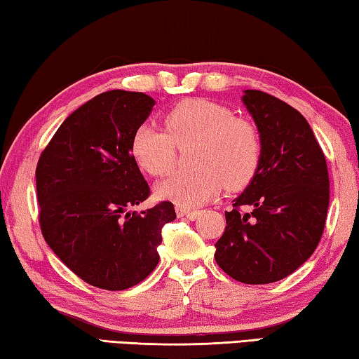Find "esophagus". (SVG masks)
Returning <instances> with one entry per match:
<instances>
[{"mask_svg":"<svg viewBox=\"0 0 359 359\" xmlns=\"http://www.w3.org/2000/svg\"><path fill=\"white\" fill-rule=\"evenodd\" d=\"M177 215L180 219H189V220H195L200 215V211L197 209H186V208H181L177 206Z\"/></svg>","mask_w":359,"mask_h":359,"instance_id":"34e87169","label":"esophagus"}]
</instances>
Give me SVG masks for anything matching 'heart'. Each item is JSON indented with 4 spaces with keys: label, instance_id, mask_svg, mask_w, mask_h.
<instances>
[{
    "label": "heart",
    "instance_id": "1",
    "mask_svg": "<svg viewBox=\"0 0 359 359\" xmlns=\"http://www.w3.org/2000/svg\"><path fill=\"white\" fill-rule=\"evenodd\" d=\"M165 130L142 125L133 134L131 153L140 168L153 177L172 170L177 145L197 142L192 162L197 168L168 175L156 186L158 197L181 208H197L217 195L253 180L261 159L258 133L247 120L234 117L226 106L205 98L175 104L165 116Z\"/></svg>",
    "mask_w": 359,
    "mask_h": 359
}]
</instances>
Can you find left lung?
I'll use <instances>...</instances> for the list:
<instances>
[{
  "label": "left lung",
  "mask_w": 359,
  "mask_h": 359,
  "mask_svg": "<svg viewBox=\"0 0 359 359\" xmlns=\"http://www.w3.org/2000/svg\"><path fill=\"white\" fill-rule=\"evenodd\" d=\"M242 103L258 128L261 159L225 212L214 258L236 281L269 285L314 253L330 205L328 168L306 118L292 106L261 90H243ZM243 204L252 212L242 215Z\"/></svg>",
  "instance_id": "8db88e82"
}]
</instances>
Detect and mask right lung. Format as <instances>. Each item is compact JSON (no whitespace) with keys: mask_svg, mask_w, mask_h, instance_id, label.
Segmentation results:
<instances>
[{"mask_svg":"<svg viewBox=\"0 0 359 359\" xmlns=\"http://www.w3.org/2000/svg\"><path fill=\"white\" fill-rule=\"evenodd\" d=\"M154 104L142 92L100 93L64 120L40 154L43 238L73 273L100 289L144 281L159 262L162 226L177 219L170 201L128 211L150 195L131 139Z\"/></svg>","mask_w":359,"mask_h":359,"instance_id":"add662e5","label":"right lung"}]
</instances>
